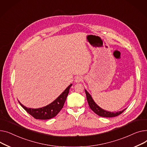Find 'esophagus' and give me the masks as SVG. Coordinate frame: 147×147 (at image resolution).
<instances>
[{"mask_svg":"<svg viewBox=\"0 0 147 147\" xmlns=\"http://www.w3.org/2000/svg\"><path fill=\"white\" fill-rule=\"evenodd\" d=\"M82 81V78L81 76H76L75 78V82L79 83V82H81Z\"/></svg>","mask_w":147,"mask_h":147,"instance_id":"obj_1","label":"esophagus"}]
</instances>
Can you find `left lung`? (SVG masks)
<instances>
[{"mask_svg":"<svg viewBox=\"0 0 147 147\" xmlns=\"http://www.w3.org/2000/svg\"><path fill=\"white\" fill-rule=\"evenodd\" d=\"M85 91L86 96H87V101L90 109L94 112L95 113H96L97 115L100 116L105 117H112L117 116L118 115L122 114L126 110L125 109L122 111H117V112H111V111H108L103 110L100 107L96 102H95V101L92 99L91 96L89 94V92L86 90H85Z\"/></svg>","mask_w":147,"mask_h":147,"instance_id":"left-lung-1","label":"left lung"}]
</instances>
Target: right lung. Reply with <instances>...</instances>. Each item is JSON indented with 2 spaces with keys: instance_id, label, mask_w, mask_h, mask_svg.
<instances>
[{
  "instance_id": "obj_1",
  "label": "right lung",
  "mask_w": 147,
  "mask_h": 147,
  "mask_svg": "<svg viewBox=\"0 0 147 147\" xmlns=\"http://www.w3.org/2000/svg\"><path fill=\"white\" fill-rule=\"evenodd\" d=\"M72 85V84L69 85L65 91L52 102L41 108H27L22 105L19 101L18 102L24 109L35 119L41 120L50 119L55 117L63 108L69 92V89Z\"/></svg>"
}]
</instances>
